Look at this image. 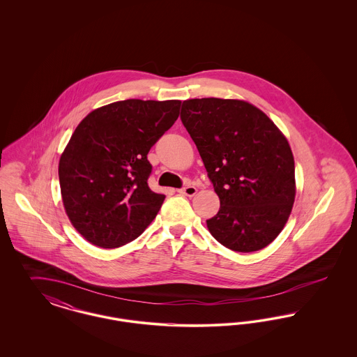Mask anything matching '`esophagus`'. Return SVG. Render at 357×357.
I'll return each mask as SVG.
<instances>
[{"instance_id":"1","label":"esophagus","mask_w":357,"mask_h":357,"mask_svg":"<svg viewBox=\"0 0 357 357\" xmlns=\"http://www.w3.org/2000/svg\"><path fill=\"white\" fill-rule=\"evenodd\" d=\"M179 192H181V194H183V195H187V197H194V195L197 194V187H183V188H181V190H179Z\"/></svg>"}]
</instances>
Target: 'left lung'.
Instances as JSON below:
<instances>
[{
  "label": "left lung",
  "instance_id": "obj_1",
  "mask_svg": "<svg viewBox=\"0 0 357 357\" xmlns=\"http://www.w3.org/2000/svg\"><path fill=\"white\" fill-rule=\"evenodd\" d=\"M181 120L221 201L206 221L208 231L234 252L264 249L281 233L294 204V159L287 137L242 100H185Z\"/></svg>",
  "mask_w": 357,
  "mask_h": 357
}]
</instances>
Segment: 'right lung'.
<instances>
[{"label":"right lung","instance_id":"right-lung-1","mask_svg":"<svg viewBox=\"0 0 357 357\" xmlns=\"http://www.w3.org/2000/svg\"><path fill=\"white\" fill-rule=\"evenodd\" d=\"M181 100L128 99L88 114L60 158L63 204L75 229L104 249L139 237L165 201L149 187L147 153L179 116Z\"/></svg>","mask_w":357,"mask_h":357}]
</instances>
